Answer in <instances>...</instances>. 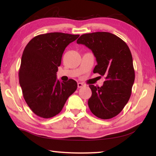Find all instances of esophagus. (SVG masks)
Listing matches in <instances>:
<instances>
[{"instance_id": "esophagus-1", "label": "esophagus", "mask_w": 156, "mask_h": 156, "mask_svg": "<svg viewBox=\"0 0 156 156\" xmlns=\"http://www.w3.org/2000/svg\"><path fill=\"white\" fill-rule=\"evenodd\" d=\"M84 85V84H83V83H78V88H82V87H83Z\"/></svg>"}]
</instances>
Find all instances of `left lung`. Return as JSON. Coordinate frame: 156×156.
<instances>
[{"mask_svg":"<svg viewBox=\"0 0 156 156\" xmlns=\"http://www.w3.org/2000/svg\"><path fill=\"white\" fill-rule=\"evenodd\" d=\"M78 44H84L96 57L94 73L105 76L102 87L89 85L92 94L88 100L91 112L100 119H110L121 112L127 103L135 80L130 49L125 41L109 32L81 35Z\"/></svg>","mask_w":156,"mask_h":156,"instance_id":"8db88e82","label":"left lung"}]
</instances>
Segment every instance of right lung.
I'll use <instances>...</instances> for the list:
<instances>
[{"label": "right lung", "mask_w": 156, "mask_h": 156, "mask_svg": "<svg viewBox=\"0 0 156 156\" xmlns=\"http://www.w3.org/2000/svg\"><path fill=\"white\" fill-rule=\"evenodd\" d=\"M80 35L60 32L36 36L23 51L18 72L25 102L36 115L50 118L61 112L69 97L77 89L73 79L57 80L58 67L69 44Z\"/></svg>", "instance_id": "add662e5"}]
</instances>
